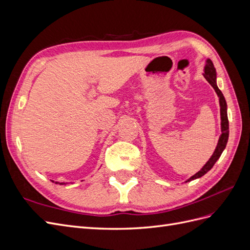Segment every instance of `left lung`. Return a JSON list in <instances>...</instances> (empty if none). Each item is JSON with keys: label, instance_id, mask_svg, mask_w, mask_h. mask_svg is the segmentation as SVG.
Segmentation results:
<instances>
[{"label": "left lung", "instance_id": "obj_1", "mask_svg": "<svg viewBox=\"0 0 250 250\" xmlns=\"http://www.w3.org/2000/svg\"><path fill=\"white\" fill-rule=\"evenodd\" d=\"M203 71H204V73H203L204 78H206L209 84L213 86L216 94L219 97V103H220V117H221V132L222 133L220 135V138H219L217 147L214 151L213 155L209 157V160L200 169V171H198L197 173L194 174V175L188 178L186 181V183H188V181L194 180V179L200 178L201 176L204 175V174L208 173L211 168H213V166L215 165V163L219 160V157L221 156L223 150L226 147V144H228V141H229V118H228V104H226L225 98H224L222 92L220 89H219V87L217 85V73H216L215 66L213 64V62H211L210 59H208V58L207 59L206 66H204Z\"/></svg>", "mask_w": 250, "mask_h": 250}]
</instances>
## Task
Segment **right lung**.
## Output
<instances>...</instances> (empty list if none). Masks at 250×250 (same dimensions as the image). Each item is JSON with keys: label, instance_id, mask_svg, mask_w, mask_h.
Listing matches in <instances>:
<instances>
[{"label": "right lung", "instance_id": "right-lung-1", "mask_svg": "<svg viewBox=\"0 0 250 250\" xmlns=\"http://www.w3.org/2000/svg\"><path fill=\"white\" fill-rule=\"evenodd\" d=\"M53 181V180H52ZM53 183H54V181H53ZM55 184H59V185H66L67 183H55Z\"/></svg>", "mask_w": 250, "mask_h": 250}]
</instances>
